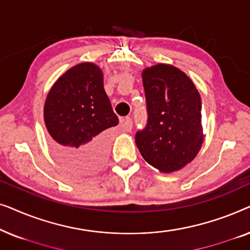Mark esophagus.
Wrapping results in <instances>:
<instances>
[{
	"mask_svg": "<svg viewBox=\"0 0 250 250\" xmlns=\"http://www.w3.org/2000/svg\"><path fill=\"white\" fill-rule=\"evenodd\" d=\"M121 124H122V127L124 128V131L126 132H129L132 129V126H133V122L131 117H125V118H122L121 119Z\"/></svg>",
	"mask_w": 250,
	"mask_h": 250,
	"instance_id": "34e87169",
	"label": "esophagus"
}]
</instances>
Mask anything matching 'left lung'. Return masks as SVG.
<instances>
[{
    "label": "left lung",
    "instance_id": "8db88e82",
    "mask_svg": "<svg viewBox=\"0 0 250 250\" xmlns=\"http://www.w3.org/2000/svg\"><path fill=\"white\" fill-rule=\"evenodd\" d=\"M148 123L135 135L140 153L163 173L192 162L204 143L201 98L191 78L179 68L157 63L142 71Z\"/></svg>",
    "mask_w": 250,
    "mask_h": 250
}]
</instances>
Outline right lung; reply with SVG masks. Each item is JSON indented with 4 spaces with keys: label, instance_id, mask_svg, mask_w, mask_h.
Instances as JSON below:
<instances>
[{
    "label": "right lung",
    "instance_id": "1",
    "mask_svg": "<svg viewBox=\"0 0 250 250\" xmlns=\"http://www.w3.org/2000/svg\"><path fill=\"white\" fill-rule=\"evenodd\" d=\"M44 123L52 151L73 173H91L104 162L105 129L118 124L104 88V73L93 62L71 67L50 88L44 104Z\"/></svg>",
    "mask_w": 250,
    "mask_h": 250
}]
</instances>
